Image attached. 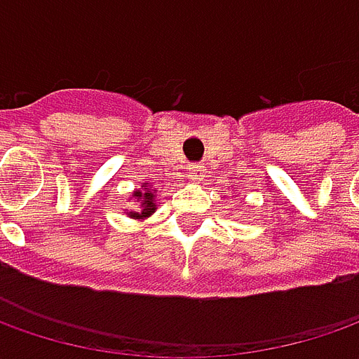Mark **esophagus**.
Here are the masks:
<instances>
[{
	"mask_svg": "<svg viewBox=\"0 0 359 359\" xmlns=\"http://www.w3.org/2000/svg\"><path fill=\"white\" fill-rule=\"evenodd\" d=\"M189 173H191V177H200V175H201V165H198V163L189 165Z\"/></svg>",
	"mask_w": 359,
	"mask_h": 359,
	"instance_id": "34e87169",
	"label": "esophagus"
}]
</instances>
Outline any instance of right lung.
<instances>
[{"mask_svg": "<svg viewBox=\"0 0 359 359\" xmlns=\"http://www.w3.org/2000/svg\"><path fill=\"white\" fill-rule=\"evenodd\" d=\"M135 200L142 203V212H131V217H145V215L154 214L156 212V203H154V191H149L145 187V191H135L133 194Z\"/></svg>", "mask_w": 359, "mask_h": 359, "instance_id": "1", "label": "right lung"}]
</instances>
